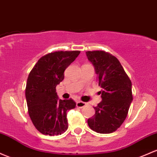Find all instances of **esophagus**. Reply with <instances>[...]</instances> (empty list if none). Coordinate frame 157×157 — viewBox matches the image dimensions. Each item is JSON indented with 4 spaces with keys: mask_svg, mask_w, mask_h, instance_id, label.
<instances>
[{
    "mask_svg": "<svg viewBox=\"0 0 157 157\" xmlns=\"http://www.w3.org/2000/svg\"><path fill=\"white\" fill-rule=\"evenodd\" d=\"M76 106H77V107H78V108H82V107H84L85 106H86V103L82 102V101H77V103H76Z\"/></svg>",
    "mask_w": 157,
    "mask_h": 157,
    "instance_id": "34e87169",
    "label": "esophagus"
}]
</instances>
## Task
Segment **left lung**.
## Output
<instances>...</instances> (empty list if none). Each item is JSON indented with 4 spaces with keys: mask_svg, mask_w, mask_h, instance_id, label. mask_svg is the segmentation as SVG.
Here are the masks:
<instances>
[{
    "mask_svg": "<svg viewBox=\"0 0 157 157\" xmlns=\"http://www.w3.org/2000/svg\"><path fill=\"white\" fill-rule=\"evenodd\" d=\"M88 60L97 75L102 101L88 124L98 133H111L123 124L132 101V83L116 57L104 51H87Z\"/></svg>",
    "mask_w": 157,
    "mask_h": 157,
    "instance_id": "obj_1",
    "label": "left lung"
}]
</instances>
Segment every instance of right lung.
Instances as JSON below:
<instances>
[{"instance_id": "obj_1", "label": "right lung", "mask_w": 157, "mask_h": 157, "mask_svg": "<svg viewBox=\"0 0 157 157\" xmlns=\"http://www.w3.org/2000/svg\"><path fill=\"white\" fill-rule=\"evenodd\" d=\"M80 51H57L39 59L30 72L25 89L29 115L41 133L61 135L68 129L67 112L76 103L59 99L56 86L64 79V71Z\"/></svg>"}]
</instances>
